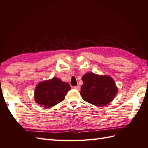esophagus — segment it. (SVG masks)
Masks as SVG:
<instances>
[{"instance_id":"34e87169","label":"esophagus","mask_w":148,"mask_h":148,"mask_svg":"<svg viewBox=\"0 0 148 148\" xmlns=\"http://www.w3.org/2000/svg\"><path fill=\"white\" fill-rule=\"evenodd\" d=\"M74 88L75 89L77 90H80V86H74Z\"/></svg>"}]
</instances>
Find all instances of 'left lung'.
<instances>
[{
	"label": "left lung",
	"instance_id": "obj_1",
	"mask_svg": "<svg viewBox=\"0 0 148 148\" xmlns=\"http://www.w3.org/2000/svg\"><path fill=\"white\" fill-rule=\"evenodd\" d=\"M80 94L88 103L101 107L110 103L118 89L114 79L108 75L88 73L82 75Z\"/></svg>",
	"mask_w": 148,
	"mask_h": 148
}]
</instances>
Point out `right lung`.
<instances>
[{
	"label": "right lung",
	"instance_id": "add662e5",
	"mask_svg": "<svg viewBox=\"0 0 148 148\" xmlns=\"http://www.w3.org/2000/svg\"><path fill=\"white\" fill-rule=\"evenodd\" d=\"M71 86L59 78L52 77L38 83L34 92L36 103L45 109L51 108L65 99Z\"/></svg>",
	"mask_w": 148,
	"mask_h": 148
}]
</instances>
